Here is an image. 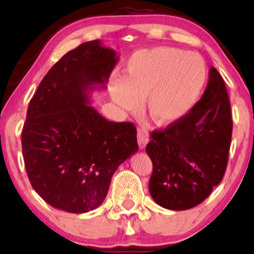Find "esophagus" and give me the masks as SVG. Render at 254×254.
I'll return each instance as SVG.
<instances>
[{
  "instance_id": "esophagus-1",
  "label": "esophagus",
  "mask_w": 254,
  "mask_h": 254,
  "mask_svg": "<svg viewBox=\"0 0 254 254\" xmlns=\"http://www.w3.org/2000/svg\"><path fill=\"white\" fill-rule=\"evenodd\" d=\"M137 134H138V145L140 148H144L148 142V132L145 127H138L137 130Z\"/></svg>"
}]
</instances>
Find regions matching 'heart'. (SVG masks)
<instances>
[{
  "label": "heart",
  "instance_id": "heart-1",
  "mask_svg": "<svg viewBox=\"0 0 254 254\" xmlns=\"http://www.w3.org/2000/svg\"><path fill=\"white\" fill-rule=\"evenodd\" d=\"M207 64L195 52L169 46L142 49L127 63V77L113 81L110 94L126 110L146 96L148 115L159 126L183 119L193 108L207 81Z\"/></svg>",
  "mask_w": 254,
  "mask_h": 254
}]
</instances>
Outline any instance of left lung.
Masks as SVG:
<instances>
[{
	"label": "left lung",
	"instance_id": "obj_1",
	"mask_svg": "<svg viewBox=\"0 0 254 254\" xmlns=\"http://www.w3.org/2000/svg\"><path fill=\"white\" fill-rule=\"evenodd\" d=\"M233 115L223 78L209 69L201 99L176 123L151 132L146 152L153 163L149 193L173 210L202 202L226 173Z\"/></svg>",
	"mask_w": 254,
	"mask_h": 254
}]
</instances>
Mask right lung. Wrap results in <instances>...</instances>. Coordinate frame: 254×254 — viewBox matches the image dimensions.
<instances>
[{"label":"right lung","mask_w":254,"mask_h":254,"mask_svg":"<svg viewBox=\"0 0 254 254\" xmlns=\"http://www.w3.org/2000/svg\"><path fill=\"white\" fill-rule=\"evenodd\" d=\"M115 55L98 40L79 45L52 66L28 105L25 169L35 192L55 208L95 209L120 164L139 149L133 123L109 122L86 105V90L107 81Z\"/></svg>","instance_id":"add662e5"}]
</instances>
